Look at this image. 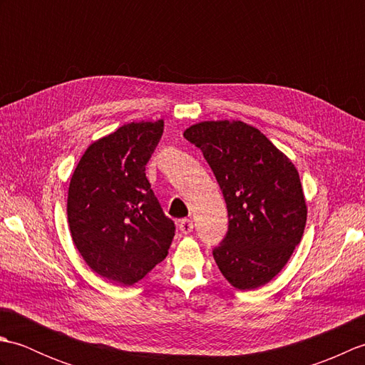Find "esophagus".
<instances>
[{"label": "esophagus", "instance_id": "esophagus-1", "mask_svg": "<svg viewBox=\"0 0 365 365\" xmlns=\"http://www.w3.org/2000/svg\"><path fill=\"white\" fill-rule=\"evenodd\" d=\"M192 227H195V226H192L191 220H180V221H178V230H180L182 234H185V235L190 234Z\"/></svg>", "mask_w": 365, "mask_h": 365}]
</instances>
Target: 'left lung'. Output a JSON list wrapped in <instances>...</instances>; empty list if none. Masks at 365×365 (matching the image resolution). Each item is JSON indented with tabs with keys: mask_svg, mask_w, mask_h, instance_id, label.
<instances>
[{
	"mask_svg": "<svg viewBox=\"0 0 365 365\" xmlns=\"http://www.w3.org/2000/svg\"><path fill=\"white\" fill-rule=\"evenodd\" d=\"M183 136L199 147L220 183L229 227L213 257L240 290L269 282L301 242L307 220L297 168L242 120L200 122Z\"/></svg>",
	"mask_w": 365,
	"mask_h": 365,
	"instance_id": "1",
	"label": "left lung"
}]
</instances>
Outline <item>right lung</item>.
<instances>
[{"instance_id": "obj_1", "label": "right lung", "mask_w": 365, "mask_h": 365, "mask_svg": "<svg viewBox=\"0 0 365 365\" xmlns=\"http://www.w3.org/2000/svg\"><path fill=\"white\" fill-rule=\"evenodd\" d=\"M165 122H131L92 143L72 175V240L97 274L133 285L166 257L175 235L145 177Z\"/></svg>"}]
</instances>
